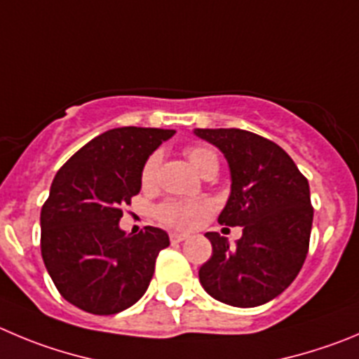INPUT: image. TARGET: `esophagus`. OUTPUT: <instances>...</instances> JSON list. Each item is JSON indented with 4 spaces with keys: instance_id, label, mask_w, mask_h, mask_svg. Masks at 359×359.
Listing matches in <instances>:
<instances>
[{
    "instance_id": "esophagus-1",
    "label": "esophagus",
    "mask_w": 359,
    "mask_h": 359,
    "mask_svg": "<svg viewBox=\"0 0 359 359\" xmlns=\"http://www.w3.org/2000/svg\"><path fill=\"white\" fill-rule=\"evenodd\" d=\"M187 237H189L187 233H180V232L170 233V241H172V243H182V241H186Z\"/></svg>"
}]
</instances>
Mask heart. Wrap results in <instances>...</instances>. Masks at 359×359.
Segmentation results:
<instances>
[{
  "mask_svg": "<svg viewBox=\"0 0 359 359\" xmlns=\"http://www.w3.org/2000/svg\"><path fill=\"white\" fill-rule=\"evenodd\" d=\"M186 157L191 166L202 175L209 170H217V156L207 147H189L186 149ZM157 164H159V154H152L143 164L142 170V182L150 184L156 177ZM210 210L209 203L205 200H187V202H179V200H170L163 205L157 207V217L163 223L177 229H191L195 226L203 216Z\"/></svg>",
  "mask_w": 359,
  "mask_h": 359,
  "instance_id": "obj_1",
  "label": "heart"
}]
</instances>
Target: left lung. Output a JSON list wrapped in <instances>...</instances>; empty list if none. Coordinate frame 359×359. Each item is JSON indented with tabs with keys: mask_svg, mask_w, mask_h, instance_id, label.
Listing matches in <instances>:
<instances>
[{
	"mask_svg": "<svg viewBox=\"0 0 359 359\" xmlns=\"http://www.w3.org/2000/svg\"><path fill=\"white\" fill-rule=\"evenodd\" d=\"M221 150L230 168V196L219 225L243 226L230 246L207 232L212 255L200 267L209 296L237 308H253L280 296L296 280L310 243L313 209L310 186L285 150L243 129H195Z\"/></svg>",
	"mask_w": 359,
	"mask_h": 359,
	"instance_id": "8db88e82",
	"label": "left lung"
}]
</instances>
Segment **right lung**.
<instances>
[{
	"instance_id": "add662e5",
	"label": "right lung",
	"mask_w": 359,
	"mask_h": 359,
	"mask_svg": "<svg viewBox=\"0 0 359 359\" xmlns=\"http://www.w3.org/2000/svg\"><path fill=\"white\" fill-rule=\"evenodd\" d=\"M173 134L156 127L109 129L56 173L40 212V250L56 289L74 306L113 316L149 289L168 233L145 226L130 236L118 221L142 189L143 164Z\"/></svg>"
}]
</instances>
